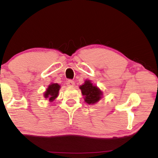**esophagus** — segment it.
Listing matches in <instances>:
<instances>
[{
  "label": "esophagus",
  "mask_w": 158,
  "mask_h": 158,
  "mask_svg": "<svg viewBox=\"0 0 158 158\" xmlns=\"http://www.w3.org/2000/svg\"><path fill=\"white\" fill-rule=\"evenodd\" d=\"M66 85L69 87H73L75 85V82L73 80H71V79H69V80L66 81Z\"/></svg>",
  "instance_id": "1"
}]
</instances>
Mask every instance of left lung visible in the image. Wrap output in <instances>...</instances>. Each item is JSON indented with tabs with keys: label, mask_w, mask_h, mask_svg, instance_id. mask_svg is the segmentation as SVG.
Segmentation results:
<instances>
[{
	"label": "left lung",
	"mask_w": 158,
	"mask_h": 158,
	"mask_svg": "<svg viewBox=\"0 0 158 158\" xmlns=\"http://www.w3.org/2000/svg\"><path fill=\"white\" fill-rule=\"evenodd\" d=\"M81 94L85 96V101L88 104H94L102 98V93L97 86H94L89 80H86L80 86Z\"/></svg>",
	"instance_id": "8db88e82"
}]
</instances>
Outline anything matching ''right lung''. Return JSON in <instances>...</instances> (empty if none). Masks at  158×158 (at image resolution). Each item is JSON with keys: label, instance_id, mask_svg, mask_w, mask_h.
<instances>
[{"label": "right lung", "instance_id": "right-lung-1", "mask_svg": "<svg viewBox=\"0 0 158 158\" xmlns=\"http://www.w3.org/2000/svg\"><path fill=\"white\" fill-rule=\"evenodd\" d=\"M60 85L57 83H52L48 86V89L44 93V98H48L49 100L52 101L58 97Z\"/></svg>", "mask_w": 158, "mask_h": 158}]
</instances>
